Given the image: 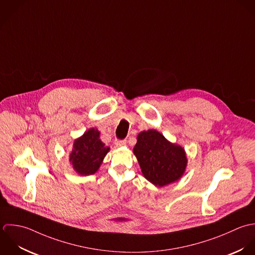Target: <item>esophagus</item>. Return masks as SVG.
I'll return each mask as SVG.
<instances>
[{"label": "esophagus", "instance_id": "34e87169", "mask_svg": "<svg viewBox=\"0 0 255 255\" xmlns=\"http://www.w3.org/2000/svg\"><path fill=\"white\" fill-rule=\"evenodd\" d=\"M115 144L117 145V146H124V145H126L127 144V140L126 139H123V140H116V142H115Z\"/></svg>", "mask_w": 255, "mask_h": 255}]
</instances>
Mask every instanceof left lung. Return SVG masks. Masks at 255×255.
Returning a JSON list of instances; mask_svg holds the SVG:
<instances>
[{
    "label": "left lung",
    "instance_id": "left-lung-1",
    "mask_svg": "<svg viewBox=\"0 0 255 255\" xmlns=\"http://www.w3.org/2000/svg\"><path fill=\"white\" fill-rule=\"evenodd\" d=\"M133 153L143 176L158 187L179 180L187 166L184 148L171 143L155 129L138 133Z\"/></svg>",
    "mask_w": 255,
    "mask_h": 255
}]
</instances>
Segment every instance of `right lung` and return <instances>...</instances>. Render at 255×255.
Listing matches in <instances>:
<instances>
[{"label": "right lung", "mask_w": 255, "mask_h": 255, "mask_svg": "<svg viewBox=\"0 0 255 255\" xmlns=\"http://www.w3.org/2000/svg\"><path fill=\"white\" fill-rule=\"evenodd\" d=\"M109 151L110 147L100 139V131L93 128L74 140L69 161L78 174L92 175L100 168Z\"/></svg>", "instance_id": "right-lung-1"}]
</instances>
